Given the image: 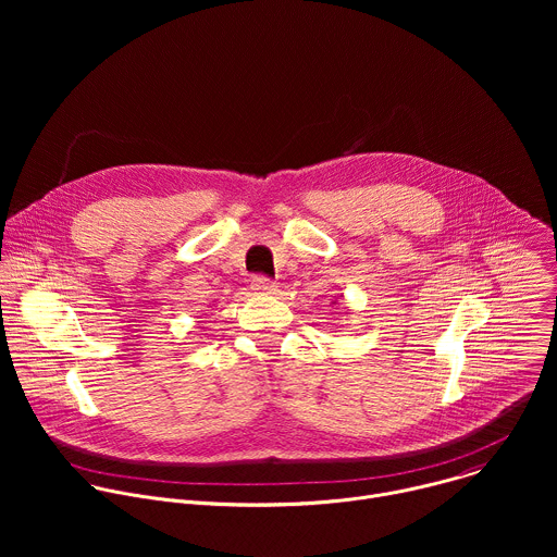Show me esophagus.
<instances>
[{
    "label": "esophagus",
    "mask_w": 557,
    "mask_h": 557,
    "mask_svg": "<svg viewBox=\"0 0 557 557\" xmlns=\"http://www.w3.org/2000/svg\"><path fill=\"white\" fill-rule=\"evenodd\" d=\"M251 290H253V293H264V295H269V293H275L277 286H275V282H271L269 277L258 275V277L251 280Z\"/></svg>",
    "instance_id": "esophagus-1"
}]
</instances>
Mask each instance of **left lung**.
<instances>
[{
	"label": "left lung",
	"instance_id": "left-lung-1",
	"mask_svg": "<svg viewBox=\"0 0 557 557\" xmlns=\"http://www.w3.org/2000/svg\"><path fill=\"white\" fill-rule=\"evenodd\" d=\"M333 304H337V299H335V301H333Z\"/></svg>",
	"mask_w": 557,
	"mask_h": 557
}]
</instances>
